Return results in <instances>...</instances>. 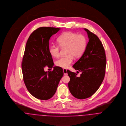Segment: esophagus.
Masks as SVG:
<instances>
[{
	"label": "esophagus",
	"mask_w": 126,
	"mask_h": 126,
	"mask_svg": "<svg viewBox=\"0 0 126 126\" xmlns=\"http://www.w3.org/2000/svg\"><path fill=\"white\" fill-rule=\"evenodd\" d=\"M63 73H64V75H67V69H63Z\"/></svg>",
	"instance_id": "esophagus-1"
}]
</instances>
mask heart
<instances>
[{
    "instance_id": "b5f03b06",
    "label": "heart",
    "mask_w": 126,
    "mask_h": 126,
    "mask_svg": "<svg viewBox=\"0 0 126 126\" xmlns=\"http://www.w3.org/2000/svg\"><path fill=\"white\" fill-rule=\"evenodd\" d=\"M58 45H53L49 48L50 54L57 58L60 55V47H66L65 56L60 58L55 62L57 66L63 68L69 67L72 63L74 56L75 58L80 56L84 51L87 45L86 37L82 34L68 32L62 34L57 39Z\"/></svg>"
}]
</instances>
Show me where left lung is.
Listing matches in <instances>:
<instances>
[{"mask_svg":"<svg viewBox=\"0 0 126 126\" xmlns=\"http://www.w3.org/2000/svg\"><path fill=\"white\" fill-rule=\"evenodd\" d=\"M84 30L89 42L82 55L73 66L81 74L78 76L77 73L67 70L70 78L69 89L78 99L89 98L97 92L104 78L106 70V54L102 44L96 34L87 29Z\"/></svg>","mask_w":126,"mask_h":126,"instance_id":"obj_1","label":"left lung"}]
</instances>
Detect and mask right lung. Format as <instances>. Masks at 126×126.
<instances>
[{
  "label": "right lung",
  "mask_w": 126,
  "mask_h": 126,
  "mask_svg": "<svg viewBox=\"0 0 126 126\" xmlns=\"http://www.w3.org/2000/svg\"><path fill=\"white\" fill-rule=\"evenodd\" d=\"M60 30V28L39 27L30 34L27 41L22 63L23 79L28 92L38 99L51 98L63 75L62 68L53 67L49 47L51 37ZM47 66L53 67V70L45 71Z\"/></svg>",
  "instance_id": "add662e5"
}]
</instances>
